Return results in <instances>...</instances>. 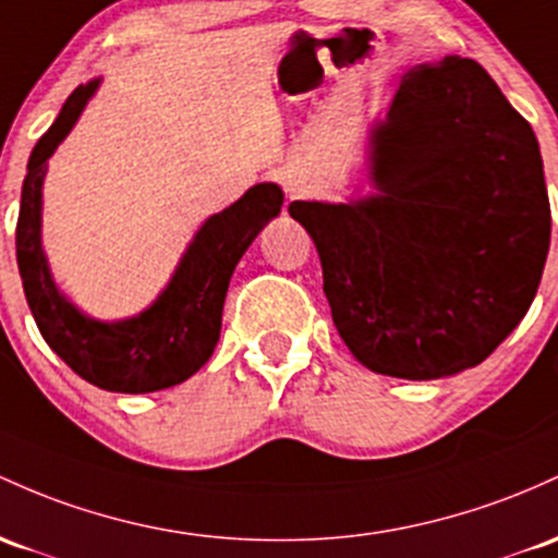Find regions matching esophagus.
Instances as JSON below:
<instances>
[{"instance_id": "obj_1", "label": "esophagus", "mask_w": 558, "mask_h": 558, "mask_svg": "<svg viewBox=\"0 0 558 558\" xmlns=\"http://www.w3.org/2000/svg\"><path fill=\"white\" fill-rule=\"evenodd\" d=\"M280 185H283L286 195H289V198H299V195L304 193L302 180H299V177L293 174V171H280Z\"/></svg>"}]
</instances>
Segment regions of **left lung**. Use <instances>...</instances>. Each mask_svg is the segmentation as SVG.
Instances as JSON below:
<instances>
[{
	"label": "left lung",
	"mask_w": 558,
	"mask_h": 558,
	"mask_svg": "<svg viewBox=\"0 0 558 558\" xmlns=\"http://www.w3.org/2000/svg\"><path fill=\"white\" fill-rule=\"evenodd\" d=\"M371 195L293 201L357 363L428 381L474 368L527 315L550 243L535 132L480 63L402 78L368 137Z\"/></svg>",
	"instance_id": "8db88e82"
}]
</instances>
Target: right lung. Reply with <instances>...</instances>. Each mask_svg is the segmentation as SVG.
I'll use <instances>...</instances> for the list:
<instances>
[{"label":"right lung","mask_w":558,"mask_h":558,"mask_svg":"<svg viewBox=\"0 0 558 558\" xmlns=\"http://www.w3.org/2000/svg\"><path fill=\"white\" fill-rule=\"evenodd\" d=\"M100 82L78 84L31 150L15 230L17 269L36 326L73 373L106 391L148 395L187 381L209 363L232 272L262 228L280 214L283 190L259 182L228 209L211 214L187 243L169 283L143 312L124 320L87 315L54 283L41 243V209L47 161L76 126Z\"/></svg>","instance_id":"right-lung-1"}]
</instances>
